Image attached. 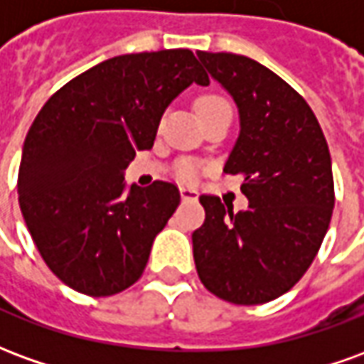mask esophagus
Listing matches in <instances>:
<instances>
[{
    "instance_id": "34e87169",
    "label": "esophagus",
    "mask_w": 364,
    "mask_h": 364,
    "mask_svg": "<svg viewBox=\"0 0 364 364\" xmlns=\"http://www.w3.org/2000/svg\"><path fill=\"white\" fill-rule=\"evenodd\" d=\"M179 193H181L183 200H197L198 198L197 191L191 189V187H181V189H179Z\"/></svg>"
}]
</instances>
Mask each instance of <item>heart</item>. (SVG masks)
I'll use <instances>...</instances> for the list:
<instances>
[{
    "label": "heart",
    "mask_w": 364,
    "mask_h": 364,
    "mask_svg": "<svg viewBox=\"0 0 364 364\" xmlns=\"http://www.w3.org/2000/svg\"><path fill=\"white\" fill-rule=\"evenodd\" d=\"M220 105H228L222 97L216 95H205L200 97L197 101V111L198 114H203V112L210 111L214 107H220ZM200 173V169H198L197 164H193V161H181V164H177L175 166V175L181 179V181H195Z\"/></svg>",
    "instance_id": "1"
}]
</instances>
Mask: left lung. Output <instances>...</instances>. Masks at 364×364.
I'll list each match as a JSON object with an SVG mask.
<instances>
[{"instance_id": "1", "label": "left lung", "mask_w": 364, "mask_h": 364, "mask_svg": "<svg viewBox=\"0 0 364 364\" xmlns=\"http://www.w3.org/2000/svg\"><path fill=\"white\" fill-rule=\"evenodd\" d=\"M234 97L240 138L224 173L242 175L250 206L234 213L203 195L205 224L193 232L200 282L232 304H265L296 284L318 255L336 193L328 142L304 97L259 62L197 52Z\"/></svg>"}]
</instances>
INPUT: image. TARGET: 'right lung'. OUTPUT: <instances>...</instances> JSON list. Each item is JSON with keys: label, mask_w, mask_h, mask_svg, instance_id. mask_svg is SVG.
I'll list each match as a JSON object with an SVG mask.
<instances>
[{"label": "right lung", "mask_w": 364, "mask_h": 364, "mask_svg": "<svg viewBox=\"0 0 364 364\" xmlns=\"http://www.w3.org/2000/svg\"><path fill=\"white\" fill-rule=\"evenodd\" d=\"M208 85L187 48L114 56L60 87L31 124L19 206L44 263L70 289L112 296L142 277L154 237L181 203L177 185L124 193V169L151 150L161 114L191 83Z\"/></svg>", "instance_id": "1"}]
</instances>
